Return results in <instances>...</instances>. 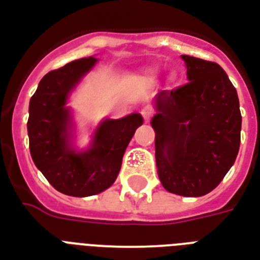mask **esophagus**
I'll use <instances>...</instances> for the list:
<instances>
[{
    "instance_id": "1",
    "label": "esophagus",
    "mask_w": 260,
    "mask_h": 260,
    "mask_svg": "<svg viewBox=\"0 0 260 260\" xmlns=\"http://www.w3.org/2000/svg\"><path fill=\"white\" fill-rule=\"evenodd\" d=\"M153 114H155V108L151 107V105H146V107H144V108L141 109L142 118L145 119V120H149V119L153 116Z\"/></svg>"
}]
</instances>
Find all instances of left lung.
<instances>
[{
	"label": "left lung",
	"mask_w": 260,
	"mask_h": 260,
	"mask_svg": "<svg viewBox=\"0 0 260 260\" xmlns=\"http://www.w3.org/2000/svg\"><path fill=\"white\" fill-rule=\"evenodd\" d=\"M188 82L156 95L157 174L166 190L200 197L218 186L240 149L239 95L223 68L182 56Z\"/></svg>",
	"instance_id": "8db88e82"
}]
</instances>
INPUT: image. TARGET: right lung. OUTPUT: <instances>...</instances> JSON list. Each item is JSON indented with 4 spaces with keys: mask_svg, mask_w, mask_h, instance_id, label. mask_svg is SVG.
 <instances>
[{
    "mask_svg": "<svg viewBox=\"0 0 260 260\" xmlns=\"http://www.w3.org/2000/svg\"><path fill=\"white\" fill-rule=\"evenodd\" d=\"M97 61L85 57L48 72L41 79L28 107L27 132L37 169L56 190L75 197L93 196L109 188L118 177L122 159L134 133L142 124L140 114L108 119L95 130L87 152L68 145V93Z\"/></svg>",
    "mask_w": 260,
    "mask_h": 260,
    "instance_id": "right-lung-1",
    "label": "right lung"
}]
</instances>
